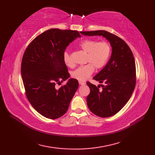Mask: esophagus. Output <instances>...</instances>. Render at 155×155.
<instances>
[{"instance_id": "esophagus-1", "label": "esophagus", "mask_w": 155, "mask_h": 155, "mask_svg": "<svg viewBox=\"0 0 155 155\" xmlns=\"http://www.w3.org/2000/svg\"><path fill=\"white\" fill-rule=\"evenodd\" d=\"M79 85H84L85 84V83L83 81H79Z\"/></svg>"}]
</instances>
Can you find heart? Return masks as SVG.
Masks as SVG:
<instances>
[{
  "mask_svg": "<svg viewBox=\"0 0 155 155\" xmlns=\"http://www.w3.org/2000/svg\"><path fill=\"white\" fill-rule=\"evenodd\" d=\"M80 48L87 53V63L83 66L76 68L72 73L74 78L79 81H85L90 77L94 70L105 66L111 54V46L107 41H99L94 39H86L79 44ZM64 61L67 66L73 67L74 63L70 55L66 52L63 56Z\"/></svg>",
  "mask_w": 155,
  "mask_h": 155,
  "instance_id": "obj_1",
  "label": "heart"
}]
</instances>
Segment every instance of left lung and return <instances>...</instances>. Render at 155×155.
<instances>
[{"instance_id":"8db88e82","label":"left lung","mask_w":155,"mask_h":155,"mask_svg":"<svg viewBox=\"0 0 155 155\" xmlns=\"http://www.w3.org/2000/svg\"><path fill=\"white\" fill-rule=\"evenodd\" d=\"M81 34L102 35L110 42L112 54L109 62L93 79L104 85L87 82L90 94L88 109L97 116L107 118L116 114L129 100L136 85V64L129 46L120 37L105 30L81 31Z\"/></svg>"}]
</instances>
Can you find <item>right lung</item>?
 <instances>
[{"label": "right lung", "mask_w": 155, "mask_h": 155, "mask_svg": "<svg viewBox=\"0 0 155 155\" xmlns=\"http://www.w3.org/2000/svg\"><path fill=\"white\" fill-rule=\"evenodd\" d=\"M78 37H81L78 31L50 29L36 37L23 55L21 75L26 96L45 118L54 120L66 113L79 87L77 79L71 78L59 88L56 87L70 78L64 52Z\"/></svg>", "instance_id": "1"}]
</instances>
